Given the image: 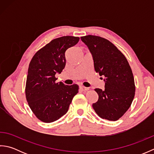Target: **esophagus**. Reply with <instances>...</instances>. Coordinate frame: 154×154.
<instances>
[{"mask_svg": "<svg viewBox=\"0 0 154 154\" xmlns=\"http://www.w3.org/2000/svg\"><path fill=\"white\" fill-rule=\"evenodd\" d=\"M79 88H80V89H81L82 91H88L89 90V88H87V87H84V86H80L79 87Z\"/></svg>", "mask_w": 154, "mask_h": 154, "instance_id": "1", "label": "esophagus"}]
</instances>
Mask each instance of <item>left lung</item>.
<instances>
[{"instance_id":"left-lung-1","label":"left lung","mask_w":154,"mask_h":154,"mask_svg":"<svg viewBox=\"0 0 154 154\" xmlns=\"http://www.w3.org/2000/svg\"><path fill=\"white\" fill-rule=\"evenodd\" d=\"M92 54L94 70L105 77V89H95L99 94L93 108L101 119L116 121L122 117L133 101L136 87L126 57L112 43L97 35L81 37Z\"/></svg>"}]
</instances>
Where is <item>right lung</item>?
<instances>
[{"label":"right lung","mask_w":154,"mask_h":154,"mask_svg":"<svg viewBox=\"0 0 154 154\" xmlns=\"http://www.w3.org/2000/svg\"><path fill=\"white\" fill-rule=\"evenodd\" d=\"M79 41V37L71 35L55 38L39 50L29 64L26 98L32 112L42 122H54L66 114L78 93L77 84L57 83L55 74L65 66V51Z\"/></svg>","instance_id":"right-lung-1"}]
</instances>
